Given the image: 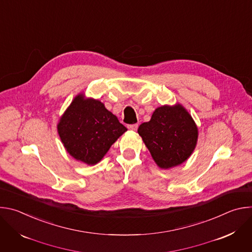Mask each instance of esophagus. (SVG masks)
Segmentation results:
<instances>
[{"label":"esophagus","instance_id":"1","mask_svg":"<svg viewBox=\"0 0 252 252\" xmlns=\"http://www.w3.org/2000/svg\"><path fill=\"white\" fill-rule=\"evenodd\" d=\"M138 127V125L137 124H133V125H128L127 126V128L130 129V130H136Z\"/></svg>","mask_w":252,"mask_h":252}]
</instances>
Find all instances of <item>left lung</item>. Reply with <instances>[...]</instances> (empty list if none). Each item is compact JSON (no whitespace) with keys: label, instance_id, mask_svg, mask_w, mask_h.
I'll return each instance as SVG.
<instances>
[{"label":"left lung","instance_id":"8db88e82","mask_svg":"<svg viewBox=\"0 0 252 252\" xmlns=\"http://www.w3.org/2000/svg\"><path fill=\"white\" fill-rule=\"evenodd\" d=\"M154 160L161 168H170L186 161L197 141V127L181 104L163 105L152 119L137 129Z\"/></svg>","mask_w":252,"mask_h":252}]
</instances>
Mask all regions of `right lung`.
<instances>
[{
  "label": "right lung",
  "mask_w": 252,
  "mask_h": 252,
  "mask_svg": "<svg viewBox=\"0 0 252 252\" xmlns=\"http://www.w3.org/2000/svg\"><path fill=\"white\" fill-rule=\"evenodd\" d=\"M66 152L87 164L97 163L126 127L99 100L83 94L71 101L58 125Z\"/></svg>",
  "instance_id": "1"
}]
</instances>
